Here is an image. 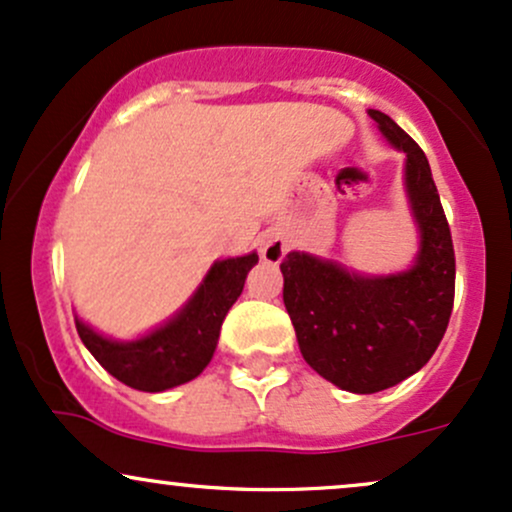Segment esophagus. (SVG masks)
Segmentation results:
<instances>
[{
    "label": "esophagus",
    "instance_id": "esophagus-1",
    "mask_svg": "<svg viewBox=\"0 0 512 512\" xmlns=\"http://www.w3.org/2000/svg\"><path fill=\"white\" fill-rule=\"evenodd\" d=\"M287 254V242L280 237V234H270V237L263 239L261 244V256L263 261L268 263H280Z\"/></svg>",
    "mask_w": 512,
    "mask_h": 512
}]
</instances>
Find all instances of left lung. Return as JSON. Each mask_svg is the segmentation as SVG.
I'll return each instance as SVG.
<instances>
[{
  "instance_id": "8db88e82",
  "label": "left lung",
  "mask_w": 512,
  "mask_h": 512,
  "mask_svg": "<svg viewBox=\"0 0 512 512\" xmlns=\"http://www.w3.org/2000/svg\"><path fill=\"white\" fill-rule=\"evenodd\" d=\"M378 131L405 153V194L419 232L412 266L369 275L306 251L280 263L282 299L306 364L357 395L417 374L446 333L455 297V251L424 150L388 114L369 110Z\"/></svg>"
}]
</instances>
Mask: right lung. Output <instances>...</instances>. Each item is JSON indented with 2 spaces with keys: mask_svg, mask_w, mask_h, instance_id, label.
<instances>
[{
  "mask_svg": "<svg viewBox=\"0 0 512 512\" xmlns=\"http://www.w3.org/2000/svg\"><path fill=\"white\" fill-rule=\"evenodd\" d=\"M258 254L215 261L177 314L134 340H114L74 314L78 338L107 374L143 393H162L189 383L213 359L227 311L244 290Z\"/></svg>",
  "mask_w": 512,
  "mask_h": 512,
  "instance_id": "1",
  "label": "right lung"
}]
</instances>
